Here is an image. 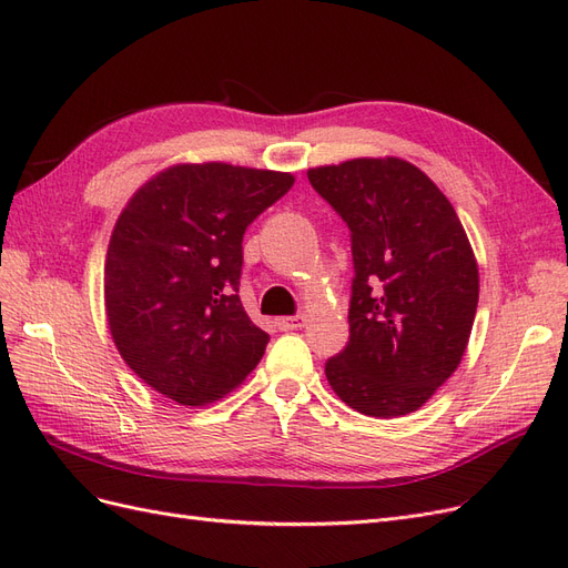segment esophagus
I'll use <instances>...</instances> for the list:
<instances>
[{
    "mask_svg": "<svg viewBox=\"0 0 568 568\" xmlns=\"http://www.w3.org/2000/svg\"><path fill=\"white\" fill-rule=\"evenodd\" d=\"M280 329L282 332H294V329H301V326L305 324V315H294V317H280L277 320Z\"/></svg>",
    "mask_w": 568,
    "mask_h": 568,
    "instance_id": "esophagus-1",
    "label": "esophagus"
}]
</instances>
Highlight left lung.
Here are the masks:
<instances>
[{
	"label": "left lung",
	"mask_w": 568,
	"mask_h": 568,
	"mask_svg": "<svg viewBox=\"0 0 568 568\" xmlns=\"http://www.w3.org/2000/svg\"><path fill=\"white\" fill-rule=\"evenodd\" d=\"M351 230V338L326 359L338 398L367 417H403L450 379L478 305V265L440 189L403 159L307 170Z\"/></svg>",
	"instance_id": "left-lung-1"
}]
</instances>
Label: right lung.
Returning a JSON list of instances; mask_svg holds the SVG:
<instances>
[{"instance_id": "1", "label": "right lung", "mask_w": 568, "mask_h": 568, "mask_svg": "<svg viewBox=\"0 0 568 568\" xmlns=\"http://www.w3.org/2000/svg\"><path fill=\"white\" fill-rule=\"evenodd\" d=\"M291 184L274 170L180 163L120 213L104 267L109 329L128 367L165 398L209 405L261 363L270 336L239 298L242 242Z\"/></svg>"}]
</instances>
